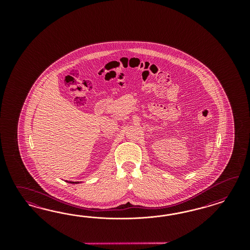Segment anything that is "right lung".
<instances>
[{
  "label": "right lung",
  "mask_w": 250,
  "mask_h": 250,
  "mask_svg": "<svg viewBox=\"0 0 250 250\" xmlns=\"http://www.w3.org/2000/svg\"><path fill=\"white\" fill-rule=\"evenodd\" d=\"M70 183H78V182H69Z\"/></svg>",
  "instance_id": "1"
}]
</instances>
